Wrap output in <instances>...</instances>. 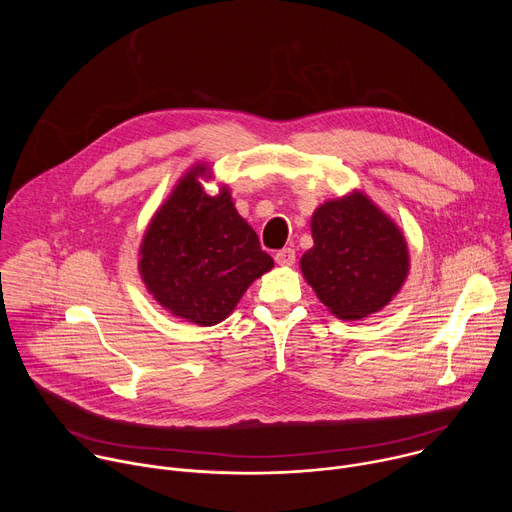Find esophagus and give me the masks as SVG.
Here are the masks:
<instances>
[{"mask_svg": "<svg viewBox=\"0 0 512 512\" xmlns=\"http://www.w3.org/2000/svg\"><path fill=\"white\" fill-rule=\"evenodd\" d=\"M275 263L281 265V267H291V265L296 263V251L289 249V247L277 251V253H275Z\"/></svg>", "mask_w": 512, "mask_h": 512, "instance_id": "1", "label": "esophagus"}]
</instances>
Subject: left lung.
I'll return each mask as SVG.
<instances>
[{
    "mask_svg": "<svg viewBox=\"0 0 512 512\" xmlns=\"http://www.w3.org/2000/svg\"><path fill=\"white\" fill-rule=\"evenodd\" d=\"M310 227L314 247L300 267L336 318H367L399 294L409 273L407 241L369 196L354 190L320 204Z\"/></svg>",
    "mask_w": 512,
    "mask_h": 512,
    "instance_id": "8db88e82",
    "label": "left lung"
}]
</instances>
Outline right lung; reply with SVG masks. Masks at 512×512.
<instances>
[{
	"label": "right lung",
	"instance_id": "obj_1",
	"mask_svg": "<svg viewBox=\"0 0 512 512\" xmlns=\"http://www.w3.org/2000/svg\"><path fill=\"white\" fill-rule=\"evenodd\" d=\"M188 170L152 216L139 247V273L154 300L198 326L223 322L247 287L273 267L227 186L210 196Z\"/></svg>",
	"mask_w": 512,
	"mask_h": 512
}]
</instances>
